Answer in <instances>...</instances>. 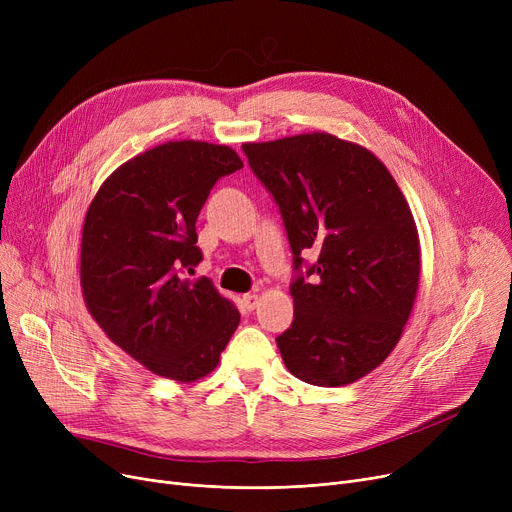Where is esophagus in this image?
Instances as JSON below:
<instances>
[{"label":"esophagus","instance_id":"1","mask_svg":"<svg viewBox=\"0 0 512 512\" xmlns=\"http://www.w3.org/2000/svg\"><path fill=\"white\" fill-rule=\"evenodd\" d=\"M242 303H245L247 311H253L259 303V297H257V294H245V297H242Z\"/></svg>","mask_w":512,"mask_h":512}]
</instances>
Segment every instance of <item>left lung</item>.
Masks as SVG:
<instances>
[{
	"label": "left lung",
	"mask_w": 512,
	"mask_h": 512,
	"mask_svg": "<svg viewBox=\"0 0 512 512\" xmlns=\"http://www.w3.org/2000/svg\"><path fill=\"white\" fill-rule=\"evenodd\" d=\"M242 151L280 207L297 276L294 319L276 338L313 386L361 380L392 353L419 286V236L405 195L371 151L309 132ZM318 261L303 273V252Z\"/></svg>",
	"instance_id": "left-lung-1"
}]
</instances>
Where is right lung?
<instances>
[{
	"label": "right lung",
	"instance_id": "obj_1",
	"mask_svg": "<svg viewBox=\"0 0 512 512\" xmlns=\"http://www.w3.org/2000/svg\"><path fill=\"white\" fill-rule=\"evenodd\" d=\"M242 168L226 145L170 141L128 159L89 205L80 286L114 344L149 371L195 382L220 363L240 313L209 278L197 218L213 184Z\"/></svg>",
	"mask_w": 512,
	"mask_h": 512
}]
</instances>
